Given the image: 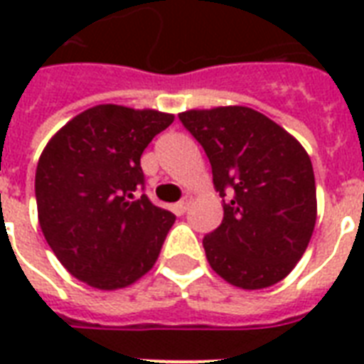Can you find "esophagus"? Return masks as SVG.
<instances>
[{
	"instance_id": "34e87169",
	"label": "esophagus",
	"mask_w": 364,
	"mask_h": 364,
	"mask_svg": "<svg viewBox=\"0 0 364 364\" xmlns=\"http://www.w3.org/2000/svg\"><path fill=\"white\" fill-rule=\"evenodd\" d=\"M190 203H191V199L190 197H184V199H182V201H178L176 203V214H184L186 210H188V207H190Z\"/></svg>"
}]
</instances>
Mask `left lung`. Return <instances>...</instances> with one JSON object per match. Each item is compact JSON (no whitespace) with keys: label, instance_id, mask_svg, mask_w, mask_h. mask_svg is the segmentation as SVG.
Listing matches in <instances>:
<instances>
[{"label":"left lung","instance_id":"1","mask_svg":"<svg viewBox=\"0 0 364 364\" xmlns=\"http://www.w3.org/2000/svg\"><path fill=\"white\" fill-rule=\"evenodd\" d=\"M180 121L213 167L224 218L203 239L214 272L233 287L283 281L308 249L317 220L311 159L275 121L247 106L188 109Z\"/></svg>","mask_w":364,"mask_h":364}]
</instances>
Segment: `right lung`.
<instances>
[{"label":"right lung","mask_w":364,"mask_h":364,"mask_svg":"<svg viewBox=\"0 0 364 364\" xmlns=\"http://www.w3.org/2000/svg\"><path fill=\"white\" fill-rule=\"evenodd\" d=\"M173 114L98 104L50 136L36 171L38 220L60 264L92 289L117 290L150 272L176 220L146 196L142 151Z\"/></svg>","instance_id":"right-lung-1"}]
</instances>
